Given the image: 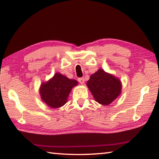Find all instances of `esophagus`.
<instances>
[{
  "label": "esophagus",
  "instance_id": "1",
  "mask_svg": "<svg viewBox=\"0 0 159 159\" xmlns=\"http://www.w3.org/2000/svg\"><path fill=\"white\" fill-rule=\"evenodd\" d=\"M84 77H82V78H79L78 79V82L80 83V84H84Z\"/></svg>",
  "mask_w": 159,
  "mask_h": 159
}]
</instances>
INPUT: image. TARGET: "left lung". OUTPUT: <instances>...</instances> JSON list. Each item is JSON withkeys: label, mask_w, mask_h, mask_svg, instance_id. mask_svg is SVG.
Wrapping results in <instances>:
<instances>
[{"label": "left lung", "mask_w": 159, "mask_h": 159, "mask_svg": "<svg viewBox=\"0 0 159 159\" xmlns=\"http://www.w3.org/2000/svg\"><path fill=\"white\" fill-rule=\"evenodd\" d=\"M86 85L94 100L103 105H108L121 94L122 83L111 73L99 69L92 74Z\"/></svg>", "instance_id": "left-lung-1"}]
</instances>
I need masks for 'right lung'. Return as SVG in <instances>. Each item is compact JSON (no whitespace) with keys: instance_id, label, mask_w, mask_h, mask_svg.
Instances as JSON below:
<instances>
[{"instance_id":"add662e5","label":"right lung","mask_w":159,"mask_h":159,"mask_svg":"<svg viewBox=\"0 0 159 159\" xmlns=\"http://www.w3.org/2000/svg\"><path fill=\"white\" fill-rule=\"evenodd\" d=\"M77 85H78L77 81L56 73L51 79L41 84V98L50 107L59 108L67 102L70 91Z\"/></svg>"}]
</instances>
